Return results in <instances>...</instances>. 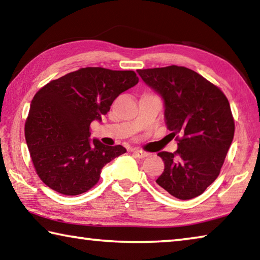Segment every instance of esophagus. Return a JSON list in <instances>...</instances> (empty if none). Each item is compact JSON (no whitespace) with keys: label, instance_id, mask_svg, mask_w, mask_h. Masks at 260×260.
Wrapping results in <instances>:
<instances>
[{"label":"esophagus","instance_id":"esophagus-1","mask_svg":"<svg viewBox=\"0 0 260 260\" xmlns=\"http://www.w3.org/2000/svg\"><path fill=\"white\" fill-rule=\"evenodd\" d=\"M133 153H134V156L138 158H144L148 156V153L146 151H142V150H134Z\"/></svg>","mask_w":260,"mask_h":260}]
</instances>
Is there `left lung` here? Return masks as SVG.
<instances>
[{"label": "left lung", "mask_w": 260, "mask_h": 260, "mask_svg": "<svg viewBox=\"0 0 260 260\" xmlns=\"http://www.w3.org/2000/svg\"><path fill=\"white\" fill-rule=\"evenodd\" d=\"M165 104L166 126L177 136L175 152L161 151L157 184L179 200L200 196L218 178L234 138L230 102L221 89L184 67L138 70Z\"/></svg>", "instance_id": "1"}]
</instances>
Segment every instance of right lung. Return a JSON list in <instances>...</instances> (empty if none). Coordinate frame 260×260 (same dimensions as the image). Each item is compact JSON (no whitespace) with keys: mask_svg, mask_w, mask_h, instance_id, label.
Returning a JSON list of instances; mask_svg holds the SVG:
<instances>
[{"mask_svg":"<svg viewBox=\"0 0 260 260\" xmlns=\"http://www.w3.org/2000/svg\"><path fill=\"white\" fill-rule=\"evenodd\" d=\"M138 82L134 71L82 68L51 80L34 95L25 139L43 183L76 196L99 182L104 165L126 149L90 141V124L102 120L113 101Z\"/></svg>","mask_w":260,"mask_h":260,"instance_id":"obj_1","label":"right lung"}]
</instances>
